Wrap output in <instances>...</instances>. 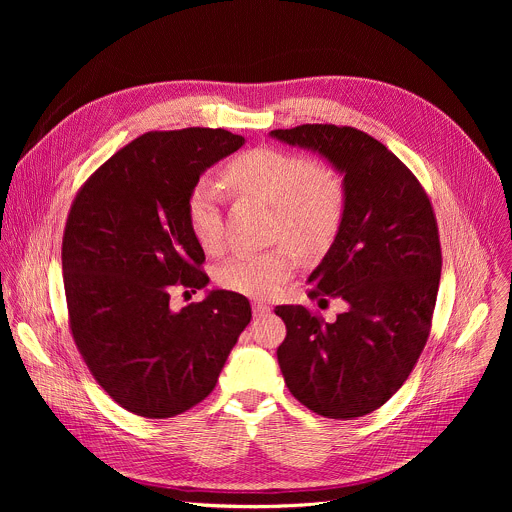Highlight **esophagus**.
Instances as JSON below:
<instances>
[{
	"instance_id": "34e87169",
	"label": "esophagus",
	"mask_w": 512,
	"mask_h": 512,
	"mask_svg": "<svg viewBox=\"0 0 512 512\" xmlns=\"http://www.w3.org/2000/svg\"><path fill=\"white\" fill-rule=\"evenodd\" d=\"M269 312H271V308L265 302H253V316L261 318V316H267Z\"/></svg>"
}]
</instances>
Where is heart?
<instances>
[{
    "instance_id": "1",
    "label": "heart",
    "mask_w": 512,
    "mask_h": 512,
    "mask_svg": "<svg viewBox=\"0 0 512 512\" xmlns=\"http://www.w3.org/2000/svg\"><path fill=\"white\" fill-rule=\"evenodd\" d=\"M223 186L239 196L257 198L275 210V239L291 241L304 253L326 249L340 231L346 188L342 176L324 162L279 148L247 150L221 172ZM221 188L198 182L186 200L188 227L196 243L214 253L223 245ZM298 255L289 243L261 253H239L216 269V281L235 294L267 298L294 275Z\"/></svg>"
}]
</instances>
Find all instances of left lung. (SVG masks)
<instances>
[{"instance_id": "left-lung-1", "label": "left lung", "mask_w": 512, "mask_h": 512, "mask_svg": "<svg viewBox=\"0 0 512 512\" xmlns=\"http://www.w3.org/2000/svg\"><path fill=\"white\" fill-rule=\"evenodd\" d=\"M273 137L322 154L344 174L340 231L308 281V298H340L326 322L304 306H277V348L289 393L330 419L362 417L407 381L431 330L442 275L435 212L413 172L356 127L306 123Z\"/></svg>"}]
</instances>
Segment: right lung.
I'll return each mask as SVG.
<instances>
[{
	"mask_svg": "<svg viewBox=\"0 0 512 512\" xmlns=\"http://www.w3.org/2000/svg\"><path fill=\"white\" fill-rule=\"evenodd\" d=\"M243 143L227 129L148 131L72 200L62 237L68 326L95 381L135 415L166 419L208 397L251 322L249 300L227 289L170 306L176 287L208 283L188 194Z\"/></svg>",
	"mask_w": 512,
	"mask_h": 512,
	"instance_id": "add662e5",
	"label": "right lung"
}]
</instances>
